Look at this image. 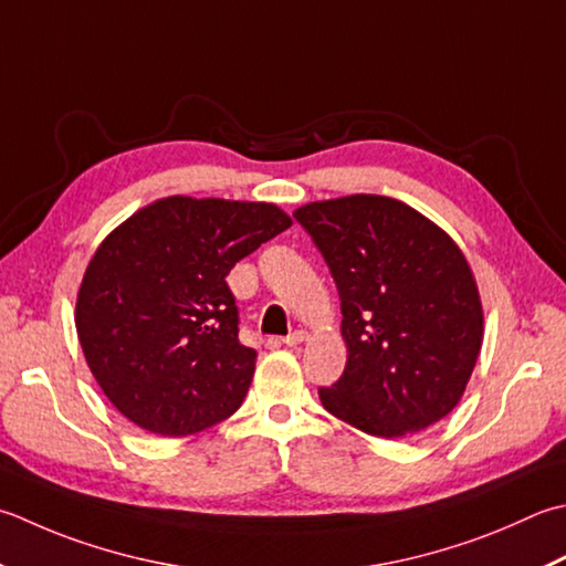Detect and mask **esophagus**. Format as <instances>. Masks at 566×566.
<instances>
[{
    "mask_svg": "<svg viewBox=\"0 0 566 566\" xmlns=\"http://www.w3.org/2000/svg\"><path fill=\"white\" fill-rule=\"evenodd\" d=\"M304 338H306L304 331H292L290 336H284V338H282V343H284V346H296V343H302Z\"/></svg>",
    "mask_w": 566,
    "mask_h": 566,
    "instance_id": "1",
    "label": "esophagus"
}]
</instances>
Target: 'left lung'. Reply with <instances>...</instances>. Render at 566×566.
<instances>
[{
    "mask_svg": "<svg viewBox=\"0 0 566 566\" xmlns=\"http://www.w3.org/2000/svg\"><path fill=\"white\" fill-rule=\"evenodd\" d=\"M338 286L346 370L321 405L373 437H405L459 405L483 340L469 262L444 230L385 196L294 210Z\"/></svg>",
    "mask_w": 566,
    "mask_h": 566,
    "instance_id": "1",
    "label": "left lung"
}]
</instances>
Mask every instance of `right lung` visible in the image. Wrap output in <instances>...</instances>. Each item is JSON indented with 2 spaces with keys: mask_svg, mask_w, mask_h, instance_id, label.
<instances>
[{
  "mask_svg": "<svg viewBox=\"0 0 566 566\" xmlns=\"http://www.w3.org/2000/svg\"><path fill=\"white\" fill-rule=\"evenodd\" d=\"M290 226L272 203L171 196L103 240L75 328L97 385L129 422L186 437L242 405L258 353L238 338L226 276Z\"/></svg>",
  "mask_w": 566,
  "mask_h": 566,
  "instance_id": "add662e5",
  "label": "right lung"
}]
</instances>
